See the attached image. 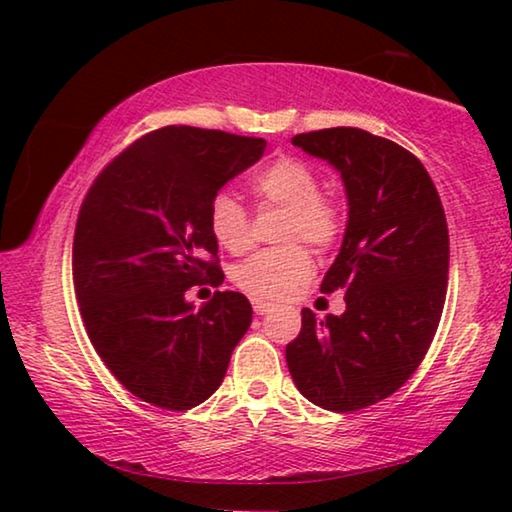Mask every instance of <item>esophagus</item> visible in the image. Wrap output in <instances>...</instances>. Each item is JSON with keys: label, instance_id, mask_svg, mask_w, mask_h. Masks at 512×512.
<instances>
[{"label": "esophagus", "instance_id": "34e87169", "mask_svg": "<svg viewBox=\"0 0 512 512\" xmlns=\"http://www.w3.org/2000/svg\"><path fill=\"white\" fill-rule=\"evenodd\" d=\"M253 309H255V314L257 316H264V314H268V311H273V305L271 302H266V300H253Z\"/></svg>", "mask_w": 512, "mask_h": 512}]
</instances>
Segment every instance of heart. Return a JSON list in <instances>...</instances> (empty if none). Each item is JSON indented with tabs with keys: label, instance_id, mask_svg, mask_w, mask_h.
Returning <instances> with one entry per match:
<instances>
[{
	"label": "heart",
	"instance_id": "obj_1",
	"mask_svg": "<svg viewBox=\"0 0 512 512\" xmlns=\"http://www.w3.org/2000/svg\"><path fill=\"white\" fill-rule=\"evenodd\" d=\"M255 194L268 205L287 210L280 241H305L311 248L327 250L343 230L341 210L320 196L318 173L307 162L280 158L268 164L253 180ZM210 230L216 244L230 253H244L250 246L248 212L239 198L219 192L210 203ZM314 264L298 244L268 248L241 262L232 280L253 298L282 300L309 280Z\"/></svg>",
	"mask_w": 512,
	"mask_h": 512
}]
</instances>
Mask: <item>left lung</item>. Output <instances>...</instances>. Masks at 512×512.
I'll return each instance as SVG.
<instances>
[{
  "instance_id": "obj_1",
  "label": "left lung",
  "mask_w": 512,
  "mask_h": 512,
  "mask_svg": "<svg viewBox=\"0 0 512 512\" xmlns=\"http://www.w3.org/2000/svg\"><path fill=\"white\" fill-rule=\"evenodd\" d=\"M291 144L341 173L348 223L320 284L345 291V311L320 320L302 309L287 366L311 404L359 411L393 395L436 334L449 273L443 203L422 162L386 137L339 126Z\"/></svg>"
}]
</instances>
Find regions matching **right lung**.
<instances>
[{
    "label": "right lung",
    "instance_id": "add662e5",
    "mask_svg": "<svg viewBox=\"0 0 512 512\" xmlns=\"http://www.w3.org/2000/svg\"><path fill=\"white\" fill-rule=\"evenodd\" d=\"M262 137L194 126L144 135L94 180L76 221L72 271L94 350L126 391L187 411L221 386L253 320L244 293L185 298L203 277L219 284L210 203L262 158Z\"/></svg>",
    "mask_w": 512,
    "mask_h": 512
}]
</instances>
